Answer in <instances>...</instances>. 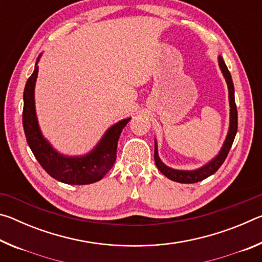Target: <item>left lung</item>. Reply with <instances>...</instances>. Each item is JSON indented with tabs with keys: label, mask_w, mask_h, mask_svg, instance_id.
Instances as JSON below:
<instances>
[{
	"label": "left lung",
	"mask_w": 262,
	"mask_h": 262,
	"mask_svg": "<svg viewBox=\"0 0 262 262\" xmlns=\"http://www.w3.org/2000/svg\"><path fill=\"white\" fill-rule=\"evenodd\" d=\"M217 60H219L220 69L222 74H223V77L225 78V82H227V85H228L229 105H230L229 130L219 154H217L214 158H211L209 162L206 163L205 165L195 168V170H177V168H172L170 166L165 165V164L162 162V159L159 158L157 140L155 139L154 156H155V163H156V166L164 176L167 177L170 180L177 181V183L194 184V183H198V181H201L203 179L208 178V177H210L211 174H214L215 172L221 167L222 164H223L225 158H227L230 149H231L234 137H236L237 127H238V114H237L236 103H234V86L232 83L231 74H230V72L228 70L227 64H225V62L223 61V57L219 55Z\"/></svg>",
	"instance_id": "left-lung-1"
}]
</instances>
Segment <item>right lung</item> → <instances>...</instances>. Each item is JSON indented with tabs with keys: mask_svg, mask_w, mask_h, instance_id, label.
Segmentation results:
<instances>
[{
	"mask_svg": "<svg viewBox=\"0 0 262 262\" xmlns=\"http://www.w3.org/2000/svg\"><path fill=\"white\" fill-rule=\"evenodd\" d=\"M40 57L41 54L38 56L33 73L25 84L23 95V127L29 147L43 170L57 181L68 185L94 184L103 179L114 165L119 137L130 118L122 119L111 126L94 149L86 154L68 156L57 151L42 135L35 112L34 89Z\"/></svg>",
	"mask_w": 262,
	"mask_h": 262,
	"instance_id": "right-lung-1",
	"label": "right lung"
}]
</instances>
